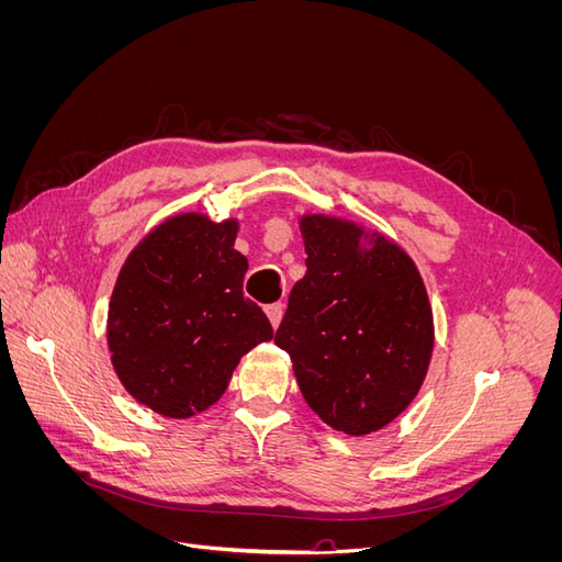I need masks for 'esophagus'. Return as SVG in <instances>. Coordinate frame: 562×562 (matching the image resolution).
<instances>
[{
    "label": "esophagus",
    "mask_w": 562,
    "mask_h": 562,
    "mask_svg": "<svg viewBox=\"0 0 562 562\" xmlns=\"http://www.w3.org/2000/svg\"><path fill=\"white\" fill-rule=\"evenodd\" d=\"M283 304L281 302H274V304H269V307L265 310V314H267V318H269V323H271V328H279V323H281V318H283Z\"/></svg>",
    "instance_id": "obj_1"
}]
</instances>
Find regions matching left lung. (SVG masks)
Listing matches in <instances>:
<instances>
[{"mask_svg":"<svg viewBox=\"0 0 562 562\" xmlns=\"http://www.w3.org/2000/svg\"><path fill=\"white\" fill-rule=\"evenodd\" d=\"M304 274L274 335L312 411L368 436L415 401L434 351L419 269L396 241L345 217L304 213Z\"/></svg>","mask_w":562,"mask_h":562,"instance_id":"left-lung-1","label":"left lung"}]
</instances>
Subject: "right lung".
Returning <instances> with one entry per match:
<instances>
[{"label":"right lung","mask_w":562,"mask_h":562,"mask_svg":"<svg viewBox=\"0 0 562 562\" xmlns=\"http://www.w3.org/2000/svg\"><path fill=\"white\" fill-rule=\"evenodd\" d=\"M239 220L166 217L119 271L108 349L128 394L164 417L187 419L220 401L241 356L269 342L271 323L244 297L248 260L234 250Z\"/></svg>","instance_id":"right-lung-1"}]
</instances>
